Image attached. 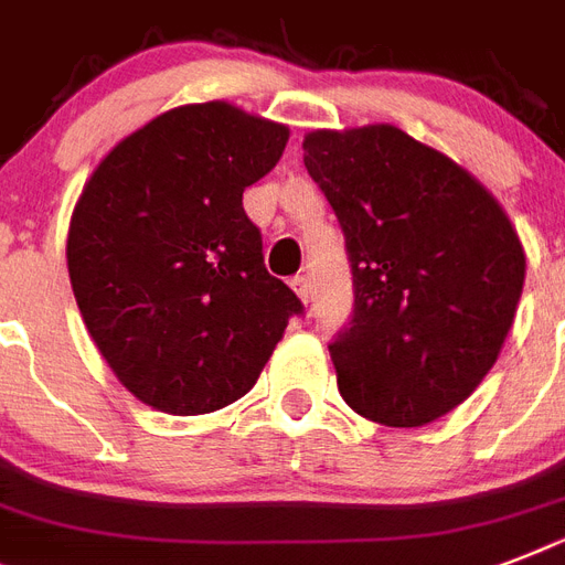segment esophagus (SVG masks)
Segmentation results:
<instances>
[{
	"instance_id": "obj_1",
	"label": "esophagus",
	"mask_w": 565,
	"mask_h": 565,
	"mask_svg": "<svg viewBox=\"0 0 565 565\" xmlns=\"http://www.w3.org/2000/svg\"><path fill=\"white\" fill-rule=\"evenodd\" d=\"M290 287H292V290H296V296H299V299L305 301V305H308V299H310L308 278H305V275H296V278H292V281H290Z\"/></svg>"
}]
</instances>
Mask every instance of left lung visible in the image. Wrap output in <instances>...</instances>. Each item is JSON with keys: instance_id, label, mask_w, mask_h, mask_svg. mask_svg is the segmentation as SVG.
Returning <instances> with one entry per match:
<instances>
[{"instance_id": "1", "label": "left lung", "mask_w": 565, "mask_h": 565, "mask_svg": "<svg viewBox=\"0 0 565 565\" xmlns=\"http://www.w3.org/2000/svg\"><path fill=\"white\" fill-rule=\"evenodd\" d=\"M301 149L352 264V322L328 345L337 386L366 419L428 425L499 361L525 284L522 239L472 172L402 128H322Z\"/></svg>"}]
</instances>
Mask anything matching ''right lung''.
Segmentation results:
<instances>
[{"mask_svg":"<svg viewBox=\"0 0 565 565\" xmlns=\"http://www.w3.org/2000/svg\"><path fill=\"white\" fill-rule=\"evenodd\" d=\"M287 140V126L228 102L181 105L119 140L75 202L66 266L84 326L154 411L237 402L301 313L243 211Z\"/></svg>","mask_w":565,"mask_h":565,"instance_id":"obj_1","label":"right lung"}]
</instances>
